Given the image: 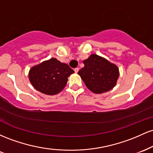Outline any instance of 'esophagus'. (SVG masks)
<instances>
[{"mask_svg":"<svg viewBox=\"0 0 153 153\" xmlns=\"http://www.w3.org/2000/svg\"><path fill=\"white\" fill-rule=\"evenodd\" d=\"M74 71H75V73H78V72L79 71V68H75L74 69Z\"/></svg>","mask_w":153,"mask_h":153,"instance_id":"34e87169","label":"esophagus"}]
</instances>
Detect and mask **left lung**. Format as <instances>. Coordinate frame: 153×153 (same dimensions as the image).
Masks as SVG:
<instances>
[{"instance_id":"8db88e82","label":"left lung","mask_w":153,"mask_h":153,"mask_svg":"<svg viewBox=\"0 0 153 153\" xmlns=\"http://www.w3.org/2000/svg\"><path fill=\"white\" fill-rule=\"evenodd\" d=\"M83 64L78 74L89 90L102 94L115 86L119 78V69L115 65L94 54L84 60Z\"/></svg>"}]
</instances>
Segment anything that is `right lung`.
Wrapping results in <instances>:
<instances>
[{
    "instance_id": "1",
    "label": "right lung",
    "mask_w": 153,
    "mask_h": 153,
    "mask_svg": "<svg viewBox=\"0 0 153 153\" xmlns=\"http://www.w3.org/2000/svg\"><path fill=\"white\" fill-rule=\"evenodd\" d=\"M74 71L65 63L51 58L33 67L29 73L34 88L47 95H55L66 85L68 78Z\"/></svg>"
}]
</instances>
